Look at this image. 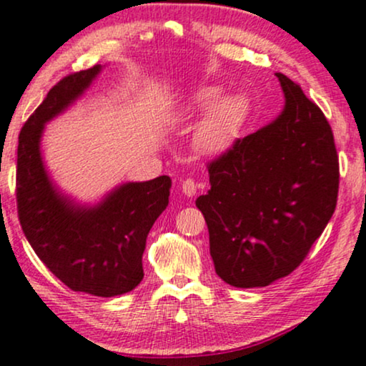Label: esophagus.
I'll list each match as a JSON object with an SVG mask.
<instances>
[{"mask_svg":"<svg viewBox=\"0 0 366 366\" xmlns=\"http://www.w3.org/2000/svg\"><path fill=\"white\" fill-rule=\"evenodd\" d=\"M197 188H199V184H197L195 179L187 178V179H183V182H182V192H183L187 197H193V195H195Z\"/></svg>","mask_w":366,"mask_h":366,"instance_id":"34e87169","label":"esophagus"}]
</instances>
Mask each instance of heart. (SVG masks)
<instances>
[{"label":"heart","instance_id":"b5f03b06","mask_svg":"<svg viewBox=\"0 0 366 366\" xmlns=\"http://www.w3.org/2000/svg\"><path fill=\"white\" fill-rule=\"evenodd\" d=\"M219 96L217 89H205L199 94V106L209 107ZM244 106L242 99L226 96L210 107L207 118L197 132V147L205 154H219L233 142L239 124L243 122Z\"/></svg>","mask_w":366,"mask_h":366}]
</instances>
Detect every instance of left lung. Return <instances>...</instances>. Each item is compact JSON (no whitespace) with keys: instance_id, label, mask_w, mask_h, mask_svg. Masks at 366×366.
Returning <instances> with one entry per match:
<instances>
[{"instance_id":"1","label":"left lung","mask_w":366,"mask_h":366,"mask_svg":"<svg viewBox=\"0 0 366 366\" xmlns=\"http://www.w3.org/2000/svg\"><path fill=\"white\" fill-rule=\"evenodd\" d=\"M282 113L209 162L210 190L197 199L217 276L264 287L291 274L337 204L339 157L330 124L302 87L276 73Z\"/></svg>"}]
</instances>
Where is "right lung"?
Returning a JSON list of instances; mask_svg holds the SVG:
<instances>
[{"mask_svg":"<svg viewBox=\"0 0 366 366\" xmlns=\"http://www.w3.org/2000/svg\"><path fill=\"white\" fill-rule=\"evenodd\" d=\"M101 71L70 73L47 92L19 135L16 210L30 247L64 286L102 298L124 295L144 279L147 234L169 202V176L124 183L94 207L58 192L44 169V124L66 109Z\"/></svg>","mask_w":366,"mask_h":366,"instance_id":"1","label":"right lung"}]
</instances>
